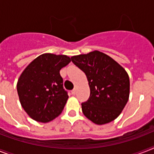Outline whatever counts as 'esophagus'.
Returning a JSON list of instances; mask_svg holds the SVG:
<instances>
[{"mask_svg":"<svg viewBox=\"0 0 154 154\" xmlns=\"http://www.w3.org/2000/svg\"><path fill=\"white\" fill-rule=\"evenodd\" d=\"M76 94H77V88H74V89L72 90V95H75Z\"/></svg>","mask_w":154,"mask_h":154,"instance_id":"1","label":"esophagus"}]
</instances>
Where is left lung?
Returning <instances> with one entry per match:
<instances>
[{"label":"left lung","mask_w":154,"mask_h":154,"mask_svg":"<svg viewBox=\"0 0 154 154\" xmlns=\"http://www.w3.org/2000/svg\"><path fill=\"white\" fill-rule=\"evenodd\" d=\"M71 60L85 73L89 82L90 96L82 103L85 116L97 125L116 119L129 100V78L124 68L97 50L73 56Z\"/></svg>","instance_id":"left-lung-1"}]
</instances>
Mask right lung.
<instances>
[{
  "instance_id": "right-lung-1",
  "label": "right lung",
  "mask_w": 154,
  "mask_h": 154,
  "mask_svg": "<svg viewBox=\"0 0 154 154\" xmlns=\"http://www.w3.org/2000/svg\"><path fill=\"white\" fill-rule=\"evenodd\" d=\"M71 61L66 55L44 53L25 68L17 89L21 106L32 119L46 123L61 113L69 96L60 70Z\"/></svg>"
}]
</instances>
